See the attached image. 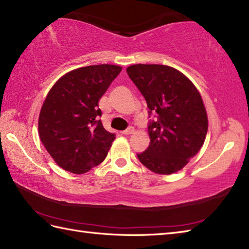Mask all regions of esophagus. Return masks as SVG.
Returning <instances> with one entry per match:
<instances>
[{
	"mask_svg": "<svg viewBox=\"0 0 249 249\" xmlns=\"http://www.w3.org/2000/svg\"><path fill=\"white\" fill-rule=\"evenodd\" d=\"M134 132H135V128H134V127H128V128L125 129V130L123 131V134H124V135H130V134H134Z\"/></svg>",
	"mask_w": 249,
	"mask_h": 249,
	"instance_id": "esophagus-1",
	"label": "esophagus"
}]
</instances>
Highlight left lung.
Masks as SVG:
<instances>
[{"label": "left lung", "instance_id": "1", "mask_svg": "<svg viewBox=\"0 0 249 249\" xmlns=\"http://www.w3.org/2000/svg\"><path fill=\"white\" fill-rule=\"evenodd\" d=\"M145 98L149 114L157 121L148 125L151 142L137 154L148 170L161 175L180 171L204 145L208 115L194 84L176 69L163 65H132L126 69Z\"/></svg>", "mask_w": 249, "mask_h": 249}]
</instances>
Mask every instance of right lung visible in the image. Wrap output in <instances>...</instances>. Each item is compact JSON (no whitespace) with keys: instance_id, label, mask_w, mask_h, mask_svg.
<instances>
[{"instance_id":"add662e5","label":"right lung","mask_w":249,"mask_h":249,"mask_svg":"<svg viewBox=\"0 0 249 249\" xmlns=\"http://www.w3.org/2000/svg\"><path fill=\"white\" fill-rule=\"evenodd\" d=\"M122 71L114 65L75 69L52 87L39 114L38 132L57 165L73 174H84L103 162L115 135L98 117V102Z\"/></svg>"}]
</instances>
